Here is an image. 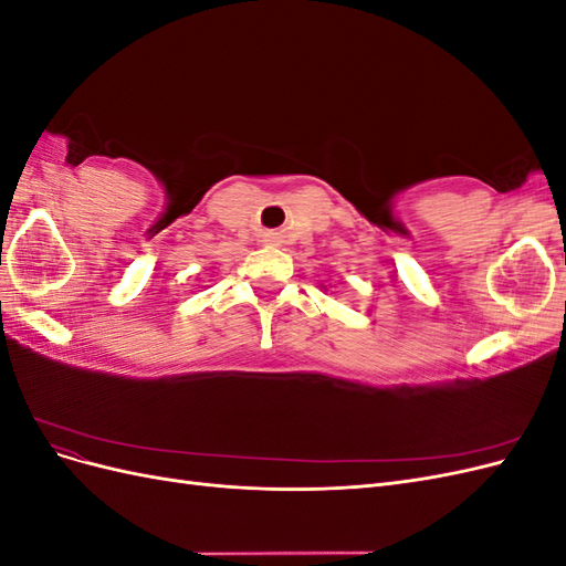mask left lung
I'll list each match as a JSON object with an SVG mask.
<instances>
[{"label":"left lung","mask_w":566,"mask_h":566,"mask_svg":"<svg viewBox=\"0 0 566 566\" xmlns=\"http://www.w3.org/2000/svg\"><path fill=\"white\" fill-rule=\"evenodd\" d=\"M323 287H325V285H323Z\"/></svg>","instance_id":"8db88e82"}]
</instances>
